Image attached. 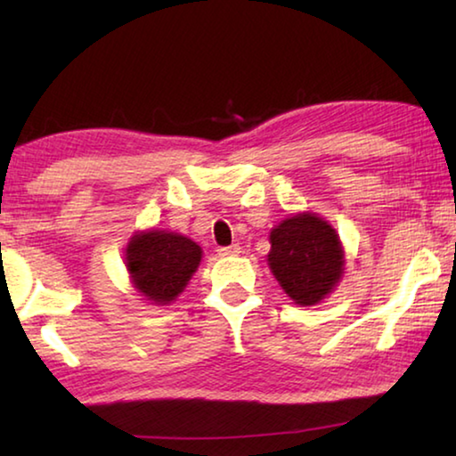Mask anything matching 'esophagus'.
<instances>
[{
	"mask_svg": "<svg viewBox=\"0 0 456 456\" xmlns=\"http://www.w3.org/2000/svg\"><path fill=\"white\" fill-rule=\"evenodd\" d=\"M218 255L220 256H236V255H240V246L238 244L222 246V248H218Z\"/></svg>",
	"mask_w": 456,
	"mask_h": 456,
	"instance_id": "esophagus-1",
	"label": "esophagus"
}]
</instances>
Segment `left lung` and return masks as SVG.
I'll return each mask as SVG.
<instances>
[{
  "label": "left lung",
  "instance_id": "8db88e82",
  "mask_svg": "<svg viewBox=\"0 0 456 456\" xmlns=\"http://www.w3.org/2000/svg\"><path fill=\"white\" fill-rule=\"evenodd\" d=\"M343 263L338 232L317 214L290 216L271 230L268 266L297 305L323 301L339 282Z\"/></svg>",
  "mask_w": 456,
  "mask_h": 456
}]
</instances>
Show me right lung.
<instances>
[{
    "mask_svg": "<svg viewBox=\"0 0 456 456\" xmlns=\"http://www.w3.org/2000/svg\"><path fill=\"white\" fill-rule=\"evenodd\" d=\"M200 260L201 248L190 238L149 230L137 232L126 244L125 266L137 293L155 305H167L188 285Z\"/></svg>",
    "mask_w": 456,
    "mask_h": 456,
    "instance_id": "1",
    "label": "right lung"
}]
</instances>
